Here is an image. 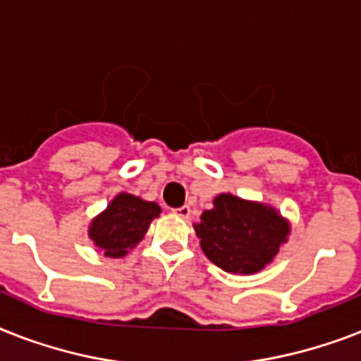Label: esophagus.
Wrapping results in <instances>:
<instances>
[{
	"instance_id": "1",
	"label": "esophagus",
	"mask_w": 361,
	"mask_h": 361,
	"mask_svg": "<svg viewBox=\"0 0 361 361\" xmlns=\"http://www.w3.org/2000/svg\"><path fill=\"white\" fill-rule=\"evenodd\" d=\"M174 213L178 216H181V219H189L190 207L189 206H181V207H178V209H174Z\"/></svg>"
}]
</instances>
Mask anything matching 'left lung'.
<instances>
[{"mask_svg":"<svg viewBox=\"0 0 361 361\" xmlns=\"http://www.w3.org/2000/svg\"><path fill=\"white\" fill-rule=\"evenodd\" d=\"M195 231L211 263L248 276L274 262L289 239L291 222L269 204L221 192L213 207L202 213Z\"/></svg>","mask_w":361,"mask_h":361,"instance_id":"obj_1","label":"left lung"}]
</instances>
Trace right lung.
<instances>
[{"instance_id":"obj_1","label":"right lung","mask_w":361,"mask_h":361,"mask_svg":"<svg viewBox=\"0 0 361 361\" xmlns=\"http://www.w3.org/2000/svg\"><path fill=\"white\" fill-rule=\"evenodd\" d=\"M161 213L159 204L130 192H118L102 213L90 221L89 237L105 257H124L133 250Z\"/></svg>"}]
</instances>
